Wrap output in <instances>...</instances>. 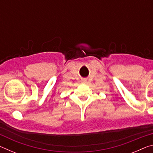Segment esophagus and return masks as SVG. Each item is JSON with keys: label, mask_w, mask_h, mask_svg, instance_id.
I'll return each mask as SVG.
<instances>
[{"label": "esophagus", "mask_w": 153, "mask_h": 153, "mask_svg": "<svg viewBox=\"0 0 153 153\" xmlns=\"http://www.w3.org/2000/svg\"><path fill=\"white\" fill-rule=\"evenodd\" d=\"M82 82L83 83H85V82H86V80L85 79H83L82 80Z\"/></svg>", "instance_id": "34e87169"}]
</instances>
